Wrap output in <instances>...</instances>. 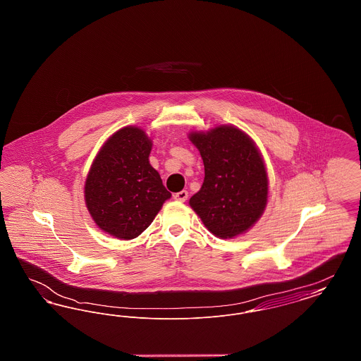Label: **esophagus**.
I'll use <instances>...</instances> for the list:
<instances>
[{
    "label": "esophagus",
    "mask_w": 361,
    "mask_h": 361,
    "mask_svg": "<svg viewBox=\"0 0 361 361\" xmlns=\"http://www.w3.org/2000/svg\"><path fill=\"white\" fill-rule=\"evenodd\" d=\"M174 200H177V202H185L187 199H188V192L187 190H180V192H177V193H174Z\"/></svg>",
    "instance_id": "1"
}]
</instances>
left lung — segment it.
I'll list each match as a JSON object with an SVG mask.
<instances>
[{"instance_id":"obj_1","label":"left lung","mask_w":361,"mask_h":361,"mask_svg":"<svg viewBox=\"0 0 361 361\" xmlns=\"http://www.w3.org/2000/svg\"><path fill=\"white\" fill-rule=\"evenodd\" d=\"M204 164V181L189 206L219 238L246 233L268 202V174L253 139L234 126L190 133Z\"/></svg>"}]
</instances>
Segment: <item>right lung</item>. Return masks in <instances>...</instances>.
<instances>
[{
  "instance_id": "right-lung-1",
  "label": "right lung",
  "mask_w": 361,
  "mask_h": 361,
  "mask_svg": "<svg viewBox=\"0 0 361 361\" xmlns=\"http://www.w3.org/2000/svg\"><path fill=\"white\" fill-rule=\"evenodd\" d=\"M152 146L143 130L133 126L121 128L104 143L87 173L89 214L115 238H137L172 196L149 162Z\"/></svg>"
}]
</instances>
